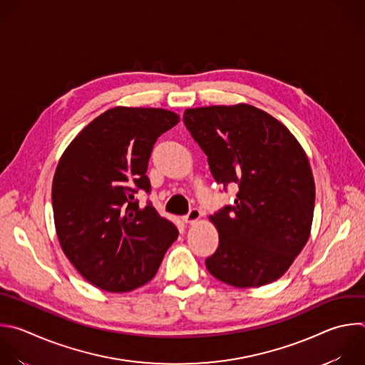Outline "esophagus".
Returning <instances> with one entry per match:
<instances>
[{
	"label": "esophagus",
	"mask_w": 365,
	"mask_h": 365,
	"mask_svg": "<svg viewBox=\"0 0 365 365\" xmlns=\"http://www.w3.org/2000/svg\"><path fill=\"white\" fill-rule=\"evenodd\" d=\"M200 216H202V212H200L199 209L193 207V209H190L185 216H182V220H183L185 223H193V222H196Z\"/></svg>",
	"instance_id": "esophagus-1"
}]
</instances>
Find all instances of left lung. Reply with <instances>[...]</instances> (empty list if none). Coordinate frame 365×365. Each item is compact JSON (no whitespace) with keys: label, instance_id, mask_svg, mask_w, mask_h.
I'll list each match as a JSON object with an SVG mask.
<instances>
[{"label":"left lung","instance_id":"left-lung-1","mask_svg":"<svg viewBox=\"0 0 365 365\" xmlns=\"http://www.w3.org/2000/svg\"><path fill=\"white\" fill-rule=\"evenodd\" d=\"M183 123L213 179L239 189L233 205L210 216L219 247L207 271L237 288L277 281L311 232L315 183L305 152L281 121L250 104L187 108Z\"/></svg>","mask_w":365,"mask_h":365}]
</instances>
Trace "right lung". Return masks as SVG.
Segmentation results:
<instances>
[{
    "label": "right lung",
    "instance_id": "add662e5",
    "mask_svg": "<svg viewBox=\"0 0 365 365\" xmlns=\"http://www.w3.org/2000/svg\"><path fill=\"white\" fill-rule=\"evenodd\" d=\"M179 123L163 108L114 107L88 123L63 153L53 180L60 245L80 275L110 292L149 282L178 237V227L136 193L159 136Z\"/></svg>",
    "mask_w": 365,
    "mask_h": 365
}]
</instances>
